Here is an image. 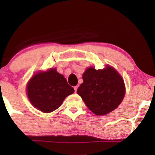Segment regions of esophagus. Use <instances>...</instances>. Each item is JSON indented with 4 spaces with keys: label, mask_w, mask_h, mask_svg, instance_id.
<instances>
[{
    "label": "esophagus",
    "mask_w": 155,
    "mask_h": 155,
    "mask_svg": "<svg viewBox=\"0 0 155 155\" xmlns=\"http://www.w3.org/2000/svg\"><path fill=\"white\" fill-rule=\"evenodd\" d=\"M74 90H75V92H77V90H78V86H75V87H74Z\"/></svg>",
    "instance_id": "obj_1"
}]
</instances>
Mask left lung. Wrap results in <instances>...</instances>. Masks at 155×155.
Here are the masks:
<instances>
[{"instance_id": "1", "label": "left lung", "mask_w": 155, "mask_h": 155, "mask_svg": "<svg viewBox=\"0 0 155 155\" xmlns=\"http://www.w3.org/2000/svg\"><path fill=\"white\" fill-rule=\"evenodd\" d=\"M83 82L77 93L96 115H105L118 107L125 95L124 80L113 68H89L82 75Z\"/></svg>"}]
</instances>
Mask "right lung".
I'll use <instances>...</instances> for the list:
<instances>
[{
    "label": "right lung",
    "mask_w": 155,
    "mask_h": 155,
    "mask_svg": "<svg viewBox=\"0 0 155 155\" xmlns=\"http://www.w3.org/2000/svg\"><path fill=\"white\" fill-rule=\"evenodd\" d=\"M27 91L32 105L44 113L55 111L65 97L75 92L56 68L35 74L27 84Z\"/></svg>",
    "instance_id": "obj_1"
}]
</instances>
